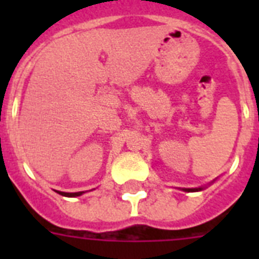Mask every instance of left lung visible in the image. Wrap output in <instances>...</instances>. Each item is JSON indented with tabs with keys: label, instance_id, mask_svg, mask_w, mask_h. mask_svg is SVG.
I'll list each match as a JSON object with an SVG mask.
<instances>
[{
	"label": "left lung",
	"instance_id": "left-lung-1",
	"mask_svg": "<svg viewBox=\"0 0 259 259\" xmlns=\"http://www.w3.org/2000/svg\"><path fill=\"white\" fill-rule=\"evenodd\" d=\"M203 189V187H199V188H183V191H185V192H197V191H201Z\"/></svg>",
	"mask_w": 259,
	"mask_h": 259
}]
</instances>
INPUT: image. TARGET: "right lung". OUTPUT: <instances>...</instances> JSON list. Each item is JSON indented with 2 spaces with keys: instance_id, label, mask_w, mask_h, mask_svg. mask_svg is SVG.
<instances>
[{
  "instance_id": "right-lung-1",
  "label": "right lung",
  "mask_w": 259,
  "mask_h": 259,
  "mask_svg": "<svg viewBox=\"0 0 259 259\" xmlns=\"http://www.w3.org/2000/svg\"><path fill=\"white\" fill-rule=\"evenodd\" d=\"M56 192H58L59 195H62V196H67V197H76L84 193L83 191L82 192H62V191H56Z\"/></svg>"
}]
</instances>
